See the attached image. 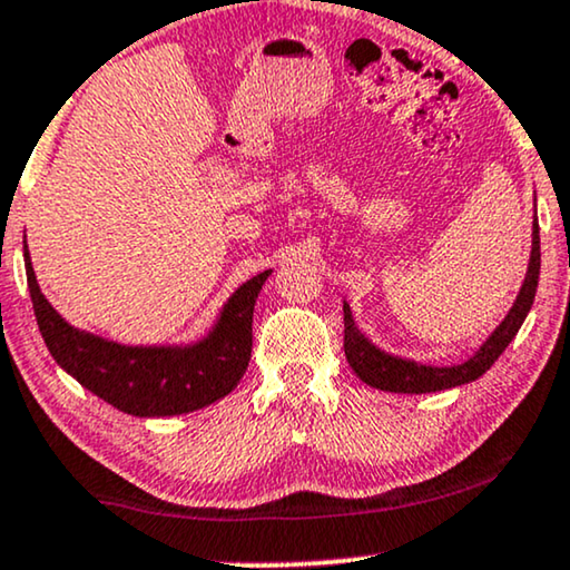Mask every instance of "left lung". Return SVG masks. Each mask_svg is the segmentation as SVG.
<instances>
[{
    "label": "left lung",
    "mask_w": 570,
    "mask_h": 570,
    "mask_svg": "<svg viewBox=\"0 0 570 570\" xmlns=\"http://www.w3.org/2000/svg\"><path fill=\"white\" fill-rule=\"evenodd\" d=\"M537 202V199H534ZM537 279H540V225H537V209L532 223V252H529V264L524 283H521L517 301L503 316V322L490 332V337L474 350V353L462 363L454 365H431L412 361V357H402L394 353L381 350L376 342L365 337L361 326L355 324L353 308L347 301H342V311H345V357L355 376L373 389L394 394H431L443 392V389H454L470 381L480 379L490 365L498 361V355L509 347V342L517 337V332L524 324L534 303Z\"/></svg>",
    "instance_id": "1"
}]
</instances>
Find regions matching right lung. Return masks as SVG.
Listing matches in <instances>:
<instances>
[{"instance_id":"1","label":"right lung","mask_w":570,"mask_h":570,"mask_svg":"<svg viewBox=\"0 0 570 570\" xmlns=\"http://www.w3.org/2000/svg\"><path fill=\"white\" fill-rule=\"evenodd\" d=\"M22 256L38 330L51 357L59 368L116 410L135 417L186 415L228 396L246 373L252 357L254 306L272 269L238 285L197 340L124 345L69 324L41 293L26 240Z\"/></svg>"}]
</instances>
